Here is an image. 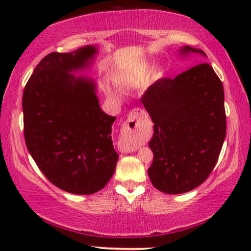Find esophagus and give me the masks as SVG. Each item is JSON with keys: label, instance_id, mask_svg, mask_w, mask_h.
<instances>
[{"label": "esophagus", "instance_id": "1", "mask_svg": "<svg viewBox=\"0 0 251 251\" xmlns=\"http://www.w3.org/2000/svg\"><path fill=\"white\" fill-rule=\"evenodd\" d=\"M148 119V114L140 108H134L129 112L127 120L124 123L120 148L124 151H134L143 140V122Z\"/></svg>", "mask_w": 251, "mask_h": 251}]
</instances>
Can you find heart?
Here are the masks:
<instances>
[{
  "instance_id": "1",
  "label": "heart",
  "mask_w": 251,
  "mask_h": 251,
  "mask_svg": "<svg viewBox=\"0 0 251 251\" xmlns=\"http://www.w3.org/2000/svg\"><path fill=\"white\" fill-rule=\"evenodd\" d=\"M159 75H160V73H159Z\"/></svg>"
}]
</instances>
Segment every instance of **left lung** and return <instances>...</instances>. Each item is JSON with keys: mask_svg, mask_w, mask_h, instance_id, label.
<instances>
[{"mask_svg": "<svg viewBox=\"0 0 251 251\" xmlns=\"http://www.w3.org/2000/svg\"><path fill=\"white\" fill-rule=\"evenodd\" d=\"M181 56L201 50L184 46ZM154 126L149 145L153 162L148 170L155 189L184 194L200 186L217 163L226 132L224 91L209 63L196 65L175 79L163 77L142 98Z\"/></svg>", "mask_w": 251, "mask_h": 251, "instance_id": "left-lung-1", "label": "left lung"}]
</instances>
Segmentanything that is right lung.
I'll return each mask as SVG.
<instances>
[{
    "label": "right lung",
    "mask_w": 251,
    "mask_h": 251,
    "mask_svg": "<svg viewBox=\"0 0 251 251\" xmlns=\"http://www.w3.org/2000/svg\"><path fill=\"white\" fill-rule=\"evenodd\" d=\"M97 54L96 46L48 54L22 98L28 151L47 179L70 194L101 190L119 158L111 137L116 117L100 108L96 81L73 74L87 70Z\"/></svg>",
    "instance_id": "add662e5"
}]
</instances>
